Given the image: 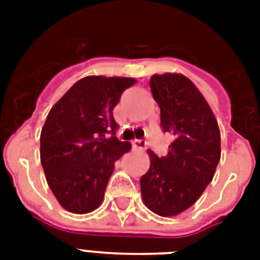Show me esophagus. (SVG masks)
<instances>
[{"label":"esophagus","instance_id":"1","mask_svg":"<svg viewBox=\"0 0 260 260\" xmlns=\"http://www.w3.org/2000/svg\"><path fill=\"white\" fill-rule=\"evenodd\" d=\"M132 144H134L135 148H138V150L140 151L146 150V147H147V142L146 140H143V139H136V140L132 142Z\"/></svg>","mask_w":260,"mask_h":260}]
</instances>
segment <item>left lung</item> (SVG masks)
<instances>
[{"mask_svg": "<svg viewBox=\"0 0 260 260\" xmlns=\"http://www.w3.org/2000/svg\"><path fill=\"white\" fill-rule=\"evenodd\" d=\"M150 87L160 108V125L174 140L166 156L148 150L151 166L140 190L148 209L171 217L189 209L213 179L221 156L220 129L209 104L183 74H155Z\"/></svg>", "mask_w": 260, "mask_h": 260, "instance_id": "obj_1", "label": "left lung"}]
</instances>
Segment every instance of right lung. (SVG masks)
Returning <instances> with one entry per match:
<instances>
[{"label": "right lung", "instance_id": "add662e5", "mask_svg": "<svg viewBox=\"0 0 260 260\" xmlns=\"http://www.w3.org/2000/svg\"><path fill=\"white\" fill-rule=\"evenodd\" d=\"M135 78L90 75L51 108L40 135V160L55 198L71 213L102 204L114 162L131 150L116 138L113 109Z\"/></svg>", "mask_w": 260, "mask_h": 260}]
</instances>
